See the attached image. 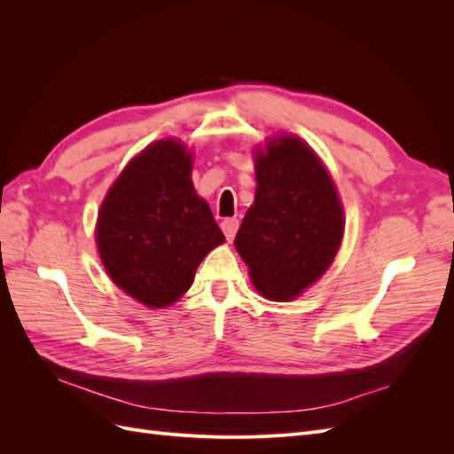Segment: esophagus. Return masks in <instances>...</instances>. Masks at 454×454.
<instances>
[{
	"instance_id": "obj_1",
	"label": "esophagus",
	"mask_w": 454,
	"mask_h": 454,
	"mask_svg": "<svg viewBox=\"0 0 454 454\" xmlns=\"http://www.w3.org/2000/svg\"><path fill=\"white\" fill-rule=\"evenodd\" d=\"M222 229H223V232H225L227 240H232V239H235V235H237L239 219H237V217H227V219H223V222H222Z\"/></svg>"
}]
</instances>
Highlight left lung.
<instances>
[{"mask_svg": "<svg viewBox=\"0 0 454 454\" xmlns=\"http://www.w3.org/2000/svg\"><path fill=\"white\" fill-rule=\"evenodd\" d=\"M255 180L235 246L257 292L290 301L332 265L345 217L332 177L299 138L284 136L257 153Z\"/></svg>", "mask_w": 454, "mask_h": 454, "instance_id": "left-lung-1", "label": "left lung"}]
</instances>
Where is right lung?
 Segmentation results:
<instances>
[{
  "label": "right lung",
  "instance_id": "1",
  "mask_svg": "<svg viewBox=\"0 0 454 454\" xmlns=\"http://www.w3.org/2000/svg\"><path fill=\"white\" fill-rule=\"evenodd\" d=\"M96 240L109 277L140 303L168 307L189 290L225 237L195 193L180 142L160 140L130 160L102 204Z\"/></svg>",
  "mask_w": 454,
  "mask_h": 454
}]
</instances>
